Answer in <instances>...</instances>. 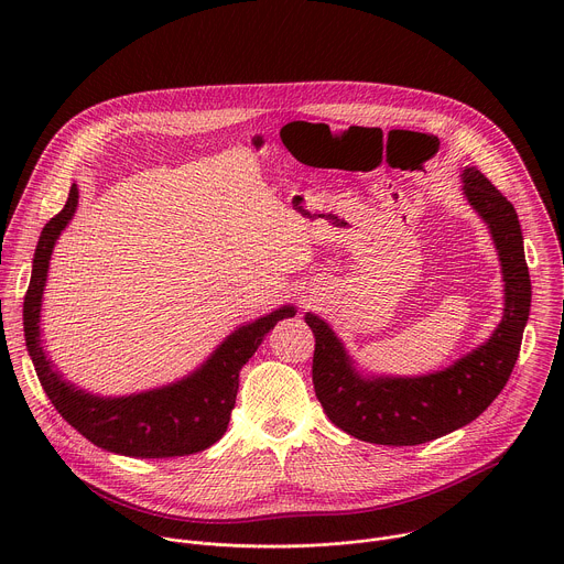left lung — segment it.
Wrapping results in <instances>:
<instances>
[{"label": "left lung", "mask_w": 564, "mask_h": 564, "mask_svg": "<svg viewBox=\"0 0 564 564\" xmlns=\"http://www.w3.org/2000/svg\"><path fill=\"white\" fill-rule=\"evenodd\" d=\"M462 189L491 229L502 263L505 316L494 337L446 370L424 377H364L324 318L305 314L314 333L312 383L335 426L386 446H415L453 433L485 413L507 386L531 307V279L513 205L475 167Z\"/></svg>", "instance_id": "8db88e82"}]
</instances>
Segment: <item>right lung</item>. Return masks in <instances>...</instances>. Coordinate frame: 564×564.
I'll return each instance as SVG.
<instances>
[{
  "label": "right lung",
  "mask_w": 564,
  "mask_h": 564,
  "mask_svg": "<svg viewBox=\"0 0 564 564\" xmlns=\"http://www.w3.org/2000/svg\"><path fill=\"white\" fill-rule=\"evenodd\" d=\"M77 207V185H70L66 205L42 229L31 283L24 296V337L37 379L55 411L96 446L127 457H178L216 444L229 424L238 392V372L257 352L281 318L294 316L283 305L248 326L234 330L214 355L189 377L129 397H96L77 390L53 370L40 339V310L48 261L62 229Z\"/></svg>",
  "instance_id": "add662e5"
}]
</instances>
